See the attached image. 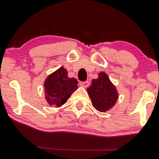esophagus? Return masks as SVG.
I'll return each mask as SVG.
<instances>
[{
    "instance_id": "34e87169",
    "label": "esophagus",
    "mask_w": 159,
    "mask_h": 159,
    "mask_svg": "<svg viewBox=\"0 0 159 159\" xmlns=\"http://www.w3.org/2000/svg\"><path fill=\"white\" fill-rule=\"evenodd\" d=\"M90 83L89 81H84V82H80V85L82 86L83 88H87L89 86Z\"/></svg>"
}]
</instances>
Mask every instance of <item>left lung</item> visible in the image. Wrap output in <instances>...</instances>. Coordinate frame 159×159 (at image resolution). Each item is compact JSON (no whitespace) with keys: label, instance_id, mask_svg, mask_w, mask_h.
I'll use <instances>...</instances> for the list:
<instances>
[{"label":"left lung","instance_id":"8db88e82","mask_svg":"<svg viewBox=\"0 0 159 159\" xmlns=\"http://www.w3.org/2000/svg\"><path fill=\"white\" fill-rule=\"evenodd\" d=\"M87 92L93 106L101 112H105L113 107L118 98L117 90L104 72H100L97 79L92 80V85Z\"/></svg>","mask_w":159,"mask_h":159}]
</instances>
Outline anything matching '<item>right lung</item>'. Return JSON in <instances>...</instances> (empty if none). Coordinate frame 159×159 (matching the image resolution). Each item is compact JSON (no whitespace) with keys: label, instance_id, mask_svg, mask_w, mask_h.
<instances>
[{"label":"right lung","instance_id":"1","mask_svg":"<svg viewBox=\"0 0 159 159\" xmlns=\"http://www.w3.org/2000/svg\"><path fill=\"white\" fill-rule=\"evenodd\" d=\"M78 81L68 77L66 69L60 67L47 77L44 87L45 99L50 106L61 107L78 88Z\"/></svg>","mask_w":159,"mask_h":159}]
</instances>
